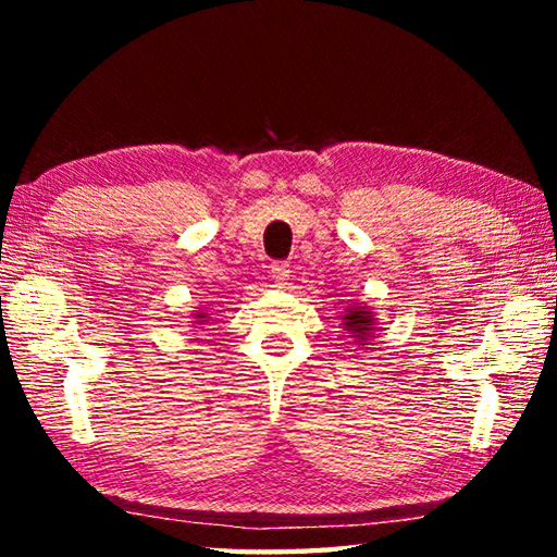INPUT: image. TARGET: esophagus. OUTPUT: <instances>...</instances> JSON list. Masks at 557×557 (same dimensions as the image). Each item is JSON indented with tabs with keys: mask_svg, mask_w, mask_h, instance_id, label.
<instances>
[{
	"mask_svg": "<svg viewBox=\"0 0 557 557\" xmlns=\"http://www.w3.org/2000/svg\"><path fill=\"white\" fill-rule=\"evenodd\" d=\"M289 265L287 262H275V265H272V270H270V277L277 282V285H287V280H289Z\"/></svg>",
	"mask_w": 557,
	"mask_h": 557,
	"instance_id": "34e87169",
	"label": "esophagus"
}]
</instances>
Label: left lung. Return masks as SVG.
Segmentation results:
<instances>
[{"label": "left lung", "instance_id": "8db88e82", "mask_svg": "<svg viewBox=\"0 0 557 557\" xmlns=\"http://www.w3.org/2000/svg\"><path fill=\"white\" fill-rule=\"evenodd\" d=\"M342 326L344 332L351 334L361 346L369 344L375 329H379V324H375V314L366 305L346 307V312L342 314Z\"/></svg>", "mask_w": 557, "mask_h": 557}]
</instances>
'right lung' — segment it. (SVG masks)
<instances>
[{"label": "right lung", "instance_id": "1", "mask_svg": "<svg viewBox=\"0 0 557 557\" xmlns=\"http://www.w3.org/2000/svg\"><path fill=\"white\" fill-rule=\"evenodd\" d=\"M206 322H209V314H206V309H196V314H194V324H206Z\"/></svg>", "mask_w": 557, "mask_h": 557}]
</instances>
